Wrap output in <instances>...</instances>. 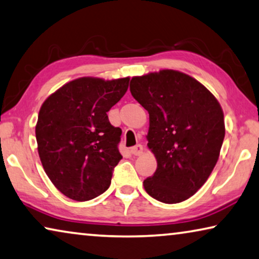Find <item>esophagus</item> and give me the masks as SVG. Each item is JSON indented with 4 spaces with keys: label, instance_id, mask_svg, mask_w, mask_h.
I'll return each mask as SVG.
<instances>
[{
    "label": "esophagus",
    "instance_id": "34e87169",
    "mask_svg": "<svg viewBox=\"0 0 259 259\" xmlns=\"http://www.w3.org/2000/svg\"><path fill=\"white\" fill-rule=\"evenodd\" d=\"M143 150H144V148H143V145L141 144H137L136 146H134V148L130 149V152L135 154V156H140V154L143 153Z\"/></svg>",
    "mask_w": 259,
    "mask_h": 259
}]
</instances>
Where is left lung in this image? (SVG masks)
<instances>
[{
    "label": "left lung",
    "instance_id": "1",
    "mask_svg": "<svg viewBox=\"0 0 259 259\" xmlns=\"http://www.w3.org/2000/svg\"><path fill=\"white\" fill-rule=\"evenodd\" d=\"M130 92L149 113L146 140L157 159L144 190L160 202L185 201L218 163L226 134L222 108L202 83L175 69L134 76Z\"/></svg>",
    "mask_w": 259,
    "mask_h": 259
}]
</instances>
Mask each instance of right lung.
Returning <instances> with one entry per match:
<instances>
[{
  "instance_id": "add662e5",
  "label": "right lung",
  "mask_w": 259,
  "mask_h": 259,
  "mask_svg": "<svg viewBox=\"0 0 259 259\" xmlns=\"http://www.w3.org/2000/svg\"><path fill=\"white\" fill-rule=\"evenodd\" d=\"M129 80L83 76L65 83L41 105L38 154L50 180L67 198L88 201L110 186L122 159V130L110 124L107 113L128 91Z\"/></svg>"
}]
</instances>
